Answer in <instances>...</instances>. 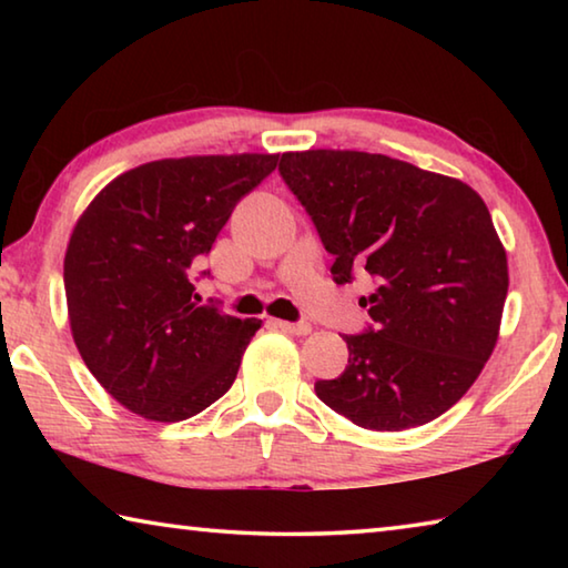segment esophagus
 <instances>
[{
	"label": "esophagus",
	"mask_w": 568,
	"mask_h": 568,
	"mask_svg": "<svg viewBox=\"0 0 568 568\" xmlns=\"http://www.w3.org/2000/svg\"><path fill=\"white\" fill-rule=\"evenodd\" d=\"M275 325L281 331H285V333H291V335H307L311 333L313 328H311V323H287V321H275Z\"/></svg>",
	"instance_id": "1"
}]
</instances>
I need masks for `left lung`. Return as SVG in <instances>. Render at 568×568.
I'll use <instances>...</instances> for the list:
<instances>
[{
  "label": "left lung",
  "instance_id": "8db88e82",
  "mask_svg": "<svg viewBox=\"0 0 568 568\" xmlns=\"http://www.w3.org/2000/svg\"><path fill=\"white\" fill-rule=\"evenodd\" d=\"M281 175L335 257L333 281L368 273L371 325L343 335L348 365L318 398L355 426L438 418L491 358L508 293L506 250L474 187L355 150L285 152Z\"/></svg>",
  "mask_w": 568,
  "mask_h": 568
}]
</instances>
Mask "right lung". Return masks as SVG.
I'll list each match as a JSON object with an SVG mask.
<instances>
[{
  "instance_id": "right-lung-1",
  "label": "right lung",
  "mask_w": 568,
  "mask_h": 568,
  "mask_svg": "<svg viewBox=\"0 0 568 568\" xmlns=\"http://www.w3.org/2000/svg\"><path fill=\"white\" fill-rule=\"evenodd\" d=\"M281 155H195L122 172L92 200L64 255L77 351L124 408L185 420L225 396L261 328L200 305L195 267L240 197Z\"/></svg>"
}]
</instances>
